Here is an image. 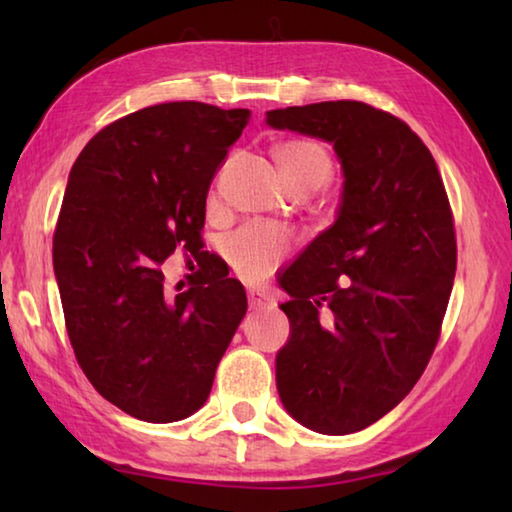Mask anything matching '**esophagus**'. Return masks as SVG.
I'll return each mask as SVG.
<instances>
[{"label": "esophagus", "mask_w": 512, "mask_h": 512, "mask_svg": "<svg viewBox=\"0 0 512 512\" xmlns=\"http://www.w3.org/2000/svg\"><path fill=\"white\" fill-rule=\"evenodd\" d=\"M248 305L250 309H264L273 305V298L268 293H259V291H248Z\"/></svg>", "instance_id": "34e87169"}]
</instances>
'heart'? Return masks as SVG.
<instances>
[{"mask_svg":"<svg viewBox=\"0 0 512 512\" xmlns=\"http://www.w3.org/2000/svg\"><path fill=\"white\" fill-rule=\"evenodd\" d=\"M275 160L289 192L314 194L332 178L334 164L323 144L314 140H287L275 146ZM293 250V237L277 225H244L225 239L223 253L232 271L241 280H262L287 259Z\"/></svg>","mask_w":512,"mask_h":512,"instance_id":"b5f03b06","label":"heart"}]
</instances>
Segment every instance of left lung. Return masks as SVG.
Wrapping results in <instances>:
<instances>
[{
	"label": "left lung",
	"instance_id": "8db88e82",
	"mask_svg": "<svg viewBox=\"0 0 512 512\" xmlns=\"http://www.w3.org/2000/svg\"><path fill=\"white\" fill-rule=\"evenodd\" d=\"M266 124L334 144L343 198L334 225L282 275L291 339L280 400L307 429L345 436L409 395L427 368L456 273L443 178L402 119L361 101L268 110Z\"/></svg>",
	"mask_w": 512,
	"mask_h": 512
}]
</instances>
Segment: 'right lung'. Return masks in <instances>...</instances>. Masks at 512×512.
Instances as JSON below:
<instances>
[{"instance_id": "1", "label": "right lung", "mask_w": 512, "mask_h": 512, "mask_svg": "<svg viewBox=\"0 0 512 512\" xmlns=\"http://www.w3.org/2000/svg\"><path fill=\"white\" fill-rule=\"evenodd\" d=\"M248 119L246 108L158 103L101 128L69 171L54 232L69 343L90 384L137 420L201 409L246 316L244 287L210 253L176 298L160 266L176 248L201 253L207 189Z\"/></svg>"}]
</instances>
